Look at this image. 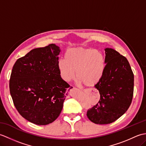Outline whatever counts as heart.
<instances>
[{"instance_id":"1","label":"heart","mask_w":146,"mask_h":146,"mask_svg":"<svg viewBox=\"0 0 146 146\" xmlns=\"http://www.w3.org/2000/svg\"><path fill=\"white\" fill-rule=\"evenodd\" d=\"M106 61L102 51L92 48H71L65 52L64 59L58 61L60 75L65 82L75 77L86 86H93L100 81L105 72Z\"/></svg>"}]
</instances>
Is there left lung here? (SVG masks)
Wrapping results in <instances>:
<instances>
[{
  "mask_svg": "<svg viewBox=\"0 0 146 146\" xmlns=\"http://www.w3.org/2000/svg\"><path fill=\"white\" fill-rule=\"evenodd\" d=\"M106 68L95 85L100 94L98 103L87 111L96 124H108L128 110L134 93V74L127 58L113 49H105Z\"/></svg>",
  "mask_w": 146,
  "mask_h": 146,
  "instance_id": "1",
  "label": "left lung"
}]
</instances>
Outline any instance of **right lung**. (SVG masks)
<instances>
[{
  "mask_svg": "<svg viewBox=\"0 0 146 146\" xmlns=\"http://www.w3.org/2000/svg\"><path fill=\"white\" fill-rule=\"evenodd\" d=\"M59 46L34 49L15 62L9 81L15 108L27 120L39 125L57 119L68 92L72 88L58 68Z\"/></svg>",
  "mask_w": 146,
  "mask_h": 146,
  "instance_id": "obj_1",
  "label": "right lung"
}]
</instances>
